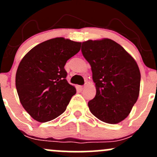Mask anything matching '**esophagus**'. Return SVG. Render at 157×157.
Wrapping results in <instances>:
<instances>
[{
	"instance_id": "34e87169",
	"label": "esophagus",
	"mask_w": 157,
	"mask_h": 157,
	"mask_svg": "<svg viewBox=\"0 0 157 157\" xmlns=\"http://www.w3.org/2000/svg\"><path fill=\"white\" fill-rule=\"evenodd\" d=\"M84 89H85V86H78V89L80 90V91H82V90H83Z\"/></svg>"
}]
</instances>
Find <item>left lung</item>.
<instances>
[{
  "label": "left lung",
  "mask_w": 157,
  "mask_h": 157,
  "mask_svg": "<svg viewBox=\"0 0 157 157\" xmlns=\"http://www.w3.org/2000/svg\"><path fill=\"white\" fill-rule=\"evenodd\" d=\"M81 51L91 65L97 90L88 102L90 111L106 123H119L128 116L138 99L141 75L137 63L111 39L85 41Z\"/></svg>",
  "instance_id": "obj_1"
}]
</instances>
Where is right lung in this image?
I'll return each instance as SVG.
<instances>
[{"mask_svg": "<svg viewBox=\"0 0 157 157\" xmlns=\"http://www.w3.org/2000/svg\"><path fill=\"white\" fill-rule=\"evenodd\" d=\"M80 46V42L56 37L37 45L21 60L16 89L21 105L34 120L46 122L66 111L76 89L66 80L64 66Z\"/></svg>", "mask_w": 157, "mask_h": 157, "instance_id": "1", "label": "right lung"}]
</instances>
